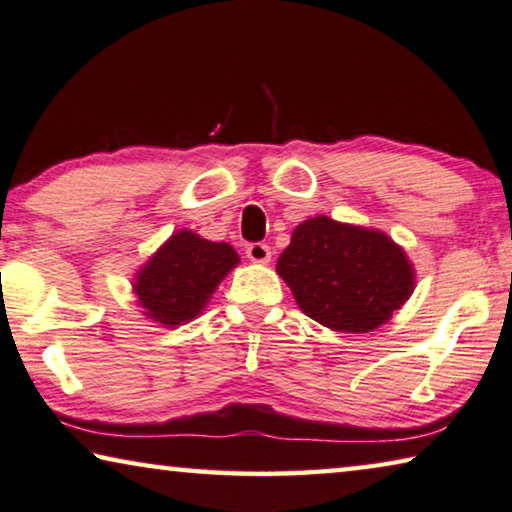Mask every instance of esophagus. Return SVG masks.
Listing matches in <instances>:
<instances>
[{
	"label": "esophagus",
	"mask_w": 512,
	"mask_h": 512,
	"mask_svg": "<svg viewBox=\"0 0 512 512\" xmlns=\"http://www.w3.org/2000/svg\"><path fill=\"white\" fill-rule=\"evenodd\" d=\"M247 258L251 263H270L272 261V249L265 242H251L247 247Z\"/></svg>",
	"instance_id": "esophagus-1"
}]
</instances>
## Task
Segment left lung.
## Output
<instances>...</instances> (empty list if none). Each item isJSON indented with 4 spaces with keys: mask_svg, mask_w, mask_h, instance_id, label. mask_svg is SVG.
<instances>
[{
    "mask_svg": "<svg viewBox=\"0 0 512 512\" xmlns=\"http://www.w3.org/2000/svg\"><path fill=\"white\" fill-rule=\"evenodd\" d=\"M276 272L301 311L342 333L379 329L415 290V267L388 233L326 215L297 224Z\"/></svg>",
    "mask_w": 512,
    "mask_h": 512,
    "instance_id": "8db88e82",
    "label": "left lung"
}]
</instances>
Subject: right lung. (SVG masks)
Wrapping results in <instances>:
<instances>
[{"label": "right lung", "mask_w": 512, "mask_h": 512, "mask_svg": "<svg viewBox=\"0 0 512 512\" xmlns=\"http://www.w3.org/2000/svg\"><path fill=\"white\" fill-rule=\"evenodd\" d=\"M238 263V251L229 242H213L181 229L138 267L131 288L147 320L177 329L201 315Z\"/></svg>", "instance_id": "obj_1"}]
</instances>
